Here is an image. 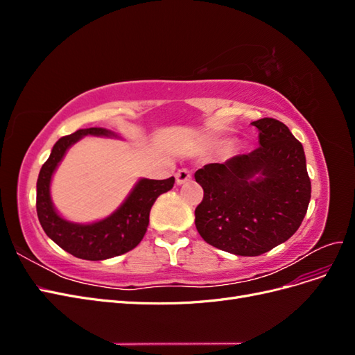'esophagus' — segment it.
<instances>
[{
  "mask_svg": "<svg viewBox=\"0 0 355 355\" xmlns=\"http://www.w3.org/2000/svg\"><path fill=\"white\" fill-rule=\"evenodd\" d=\"M191 178H192V173H191L189 168H179V170L176 171V182H178V185L185 184V182L191 180Z\"/></svg>",
  "mask_w": 355,
  "mask_h": 355,
  "instance_id": "obj_1",
  "label": "esophagus"
}]
</instances>
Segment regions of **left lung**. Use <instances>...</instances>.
Here are the masks:
<instances>
[{"label":"left lung","mask_w":355,"mask_h":355,"mask_svg":"<svg viewBox=\"0 0 355 355\" xmlns=\"http://www.w3.org/2000/svg\"><path fill=\"white\" fill-rule=\"evenodd\" d=\"M259 146L196 171L204 197L196 209L202 240L239 256H259L287 241L302 223L311 180L302 144L275 118L252 123Z\"/></svg>","instance_id":"left-lung-1"}]
</instances>
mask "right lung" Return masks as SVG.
<instances>
[{
    "instance_id": "obj_1",
    "label": "right lung",
    "mask_w": 355,
    "mask_h": 355,
    "mask_svg": "<svg viewBox=\"0 0 355 355\" xmlns=\"http://www.w3.org/2000/svg\"><path fill=\"white\" fill-rule=\"evenodd\" d=\"M85 135L108 136L99 127L80 128L63 136L53 146L37 180V214L42 230L63 250L85 261H102L130 252L142 241L149 223V211L158 196L173 188L175 178L163 180L142 179L132 194L110 218L92 225H77L62 219L50 200V180L67 149Z\"/></svg>"
}]
</instances>
